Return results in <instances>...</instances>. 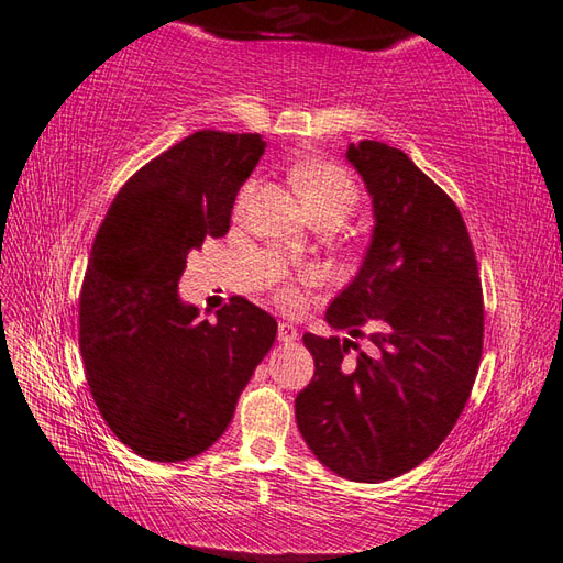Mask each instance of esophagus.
I'll return each mask as SVG.
<instances>
[{"label":"esophagus","instance_id":"1","mask_svg":"<svg viewBox=\"0 0 563 563\" xmlns=\"http://www.w3.org/2000/svg\"><path fill=\"white\" fill-rule=\"evenodd\" d=\"M297 339H300V333H297V329L290 324V321H280V324H278V341L280 343H295Z\"/></svg>","mask_w":563,"mask_h":563}]
</instances>
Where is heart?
Returning <instances> with one entry per match:
<instances>
[{"mask_svg": "<svg viewBox=\"0 0 563 563\" xmlns=\"http://www.w3.org/2000/svg\"><path fill=\"white\" fill-rule=\"evenodd\" d=\"M295 186L300 190L305 206L314 218H324V214H339V218H349L357 206V186L353 176L343 169L336 162L314 159L302 162L295 169ZM297 280L309 283L312 273H300V278L283 283L278 288V300L285 307H295L300 302V290H297Z\"/></svg>", "mask_w": 563, "mask_h": 563, "instance_id": "heart-1", "label": "heart"}]
</instances>
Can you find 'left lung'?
I'll return each mask as SVG.
<instances>
[{
  "label": "left lung",
  "instance_id": "1",
  "mask_svg": "<svg viewBox=\"0 0 563 563\" xmlns=\"http://www.w3.org/2000/svg\"><path fill=\"white\" fill-rule=\"evenodd\" d=\"M345 157L373 196L375 232L327 321L355 339L375 329L377 353L305 333L314 377L297 394L295 418L333 474L377 484L430 457L457 423L482 363L484 295L470 232L445 190L385 142L363 140Z\"/></svg>",
  "mask_w": 563,
  "mask_h": 563
}]
</instances>
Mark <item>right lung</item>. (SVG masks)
Here are the masks:
<instances>
[{"instance_id": "obj_1", "label": "right lung", "mask_w": 563, "mask_h": 563, "mask_svg": "<svg viewBox=\"0 0 563 563\" xmlns=\"http://www.w3.org/2000/svg\"><path fill=\"white\" fill-rule=\"evenodd\" d=\"M263 147L254 133L198 130L128 178L93 239L79 292L84 375L106 426L145 460L208 450L275 341V319L244 297L218 321L178 297L188 251L230 230Z\"/></svg>"}]
</instances>
